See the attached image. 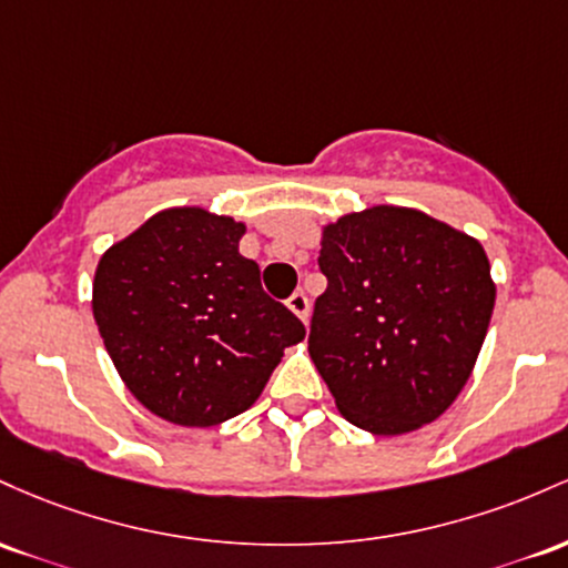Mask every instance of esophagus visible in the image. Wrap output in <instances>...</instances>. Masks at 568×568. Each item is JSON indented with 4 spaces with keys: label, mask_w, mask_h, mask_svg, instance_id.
<instances>
[{
    "label": "esophagus",
    "mask_w": 568,
    "mask_h": 568,
    "mask_svg": "<svg viewBox=\"0 0 568 568\" xmlns=\"http://www.w3.org/2000/svg\"><path fill=\"white\" fill-rule=\"evenodd\" d=\"M286 308L301 318V322H308V297H305V292H295V295L286 301Z\"/></svg>",
    "instance_id": "1"
}]
</instances>
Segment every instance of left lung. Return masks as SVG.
<instances>
[{
	"instance_id": "left-lung-1",
	"label": "left lung",
	"mask_w": 568,
	"mask_h": 568,
	"mask_svg": "<svg viewBox=\"0 0 568 568\" xmlns=\"http://www.w3.org/2000/svg\"><path fill=\"white\" fill-rule=\"evenodd\" d=\"M308 354L337 410L369 435L437 422L467 386L496 284L483 244L407 206H369L322 227Z\"/></svg>"
}]
</instances>
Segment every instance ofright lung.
Returning a JSON list of instances; mask_svg holds the SVG:
<instances>
[{
    "label": "right lung",
    "instance_id": "right-lung-1",
    "mask_svg": "<svg viewBox=\"0 0 568 568\" xmlns=\"http://www.w3.org/2000/svg\"><path fill=\"white\" fill-rule=\"evenodd\" d=\"M244 222L174 206L101 254L93 318L123 384L146 410L190 429L250 410L303 322L267 297L239 252Z\"/></svg>",
    "mask_w": 568,
    "mask_h": 568
}]
</instances>
